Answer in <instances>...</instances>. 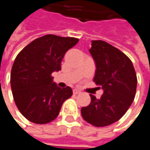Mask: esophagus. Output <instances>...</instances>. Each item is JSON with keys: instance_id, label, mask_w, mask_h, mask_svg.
I'll return each mask as SVG.
<instances>
[{"instance_id": "34e87169", "label": "esophagus", "mask_w": 150, "mask_h": 150, "mask_svg": "<svg viewBox=\"0 0 150 150\" xmlns=\"http://www.w3.org/2000/svg\"><path fill=\"white\" fill-rule=\"evenodd\" d=\"M73 93H74L75 95H78V94H80V93H81V91H80L79 89H74Z\"/></svg>"}]
</instances>
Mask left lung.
<instances>
[{
	"label": "left lung",
	"instance_id": "obj_1",
	"mask_svg": "<svg viewBox=\"0 0 150 150\" xmlns=\"http://www.w3.org/2000/svg\"><path fill=\"white\" fill-rule=\"evenodd\" d=\"M89 49L96 70V84L102 87L100 99L90 95L91 103L82 107V118L96 127L108 126L120 120L135 99L137 78L130 59L104 41H92Z\"/></svg>",
	"mask_w": 150,
	"mask_h": 150
}]
</instances>
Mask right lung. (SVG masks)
I'll list each match as a JSON object with an SVG mask.
<instances>
[{"mask_svg": "<svg viewBox=\"0 0 150 150\" xmlns=\"http://www.w3.org/2000/svg\"><path fill=\"white\" fill-rule=\"evenodd\" d=\"M74 37L47 35L27 45L16 56L10 75L15 103L21 115L36 124L54 120L72 88H59L51 74L61 70L65 53L77 43Z\"/></svg>", "mask_w": 150, "mask_h": 150, "instance_id": "obj_1", "label": "right lung"}]
</instances>
